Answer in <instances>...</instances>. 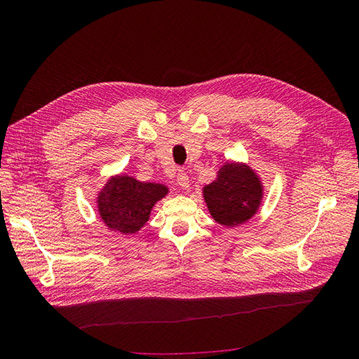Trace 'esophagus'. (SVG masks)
I'll return each instance as SVG.
<instances>
[{"instance_id":"obj_1","label":"esophagus","mask_w":359,"mask_h":359,"mask_svg":"<svg viewBox=\"0 0 359 359\" xmlns=\"http://www.w3.org/2000/svg\"><path fill=\"white\" fill-rule=\"evenodd\" d=\"M177 181H178L180 187H181L182 190H189V187H190V180H189V175H187L186 172H180L178 177H177Z\"/></svg>"}]
</instances>
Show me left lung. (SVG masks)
<instances>
[{
    "mask_svg": "<svg viewBox=\"0 0 359 359\" xmlns=\"http://www.w3.org/2000/svg\"><path fill=\"white\" fill-rule=\"evenodd\" d=\"M212 219L224 227H236L252 220L264 201V182L244 161L226 160L217 178L202 189Z\"/></svg>",
    "mask_w": 359,
    "mask_h": 359,
    "instance_id": "8db88e82",
    "label": "left lung"
}]
</instances>
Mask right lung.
Here are the masks:
<instances>
[{
    "label": "right lung",
    "mask_w": 359,
    "mask_h": 359,
    "mask_svg": "<svg viewBox=\"0 0 359 359\" xmlns=\"http://www.w3.org/2000/svg\"><path fill=\"white\" fill-rule=\"evenodd\" d=\"M168 193L165 184L144 182L128 173H116L97 193V212L107 229L133 235L147 224L154 205Z\"/></svg>",
    "instance_id": "add662e5"
}]
</instances>
